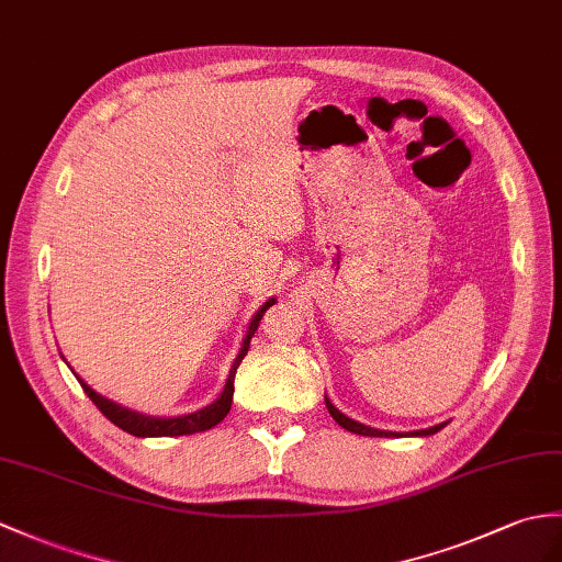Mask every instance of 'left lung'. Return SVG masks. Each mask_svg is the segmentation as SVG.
<instances>
[{
	"mask_svg": "<svg viewBox=\"0 0 562 562\" xmlns=\"http://www.w3.org/2000/svg\"><path fill=\"white\" fill-rule=\"evenodd\" d=\"M325 407H328V412H330V416L333 419L340 424L342 428H347V430H351V434H359V436H375V438H390V436H397V434H393V430H378V428H371V426H363V424H359V422H355V419H349L347 414H342L340 409L335 407V404L325 397ZM446 426V424H438V426H430V428H424V430H414L412 436H434V434H438V430Z\"/></svg>",
	"mask_w": 562,
	"mask_h": 562,
	"instance_id": "obj_1",
	"label": "left lung"
}]
</instances>
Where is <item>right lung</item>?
Listing matches in <instances>:
<instances>
[{
	"instance_id": "obj_1",
	"label": "right lung",
	"mask_w": 562,
	"mask_h": 562,
	"mask_svg": "<svg viewBox=\"0 0 562 562\" xmlns=\"http://www.w3.org/2000/svg\"><path fill=\"white\" fill-rule=\"evenodd\" d=\"M276 304V299H268V302L260 306L256 311V316L251 318L249 323V330H246L244 335V342H241V349L237 359H234L232 369H229V375H227V383H225V390H222V395L213 402L207 404V407L199 409V412H191V414H184V416H169V419H162V416H146V414H138V412H132L122 407V404H116L108 397H102L100 393H95L93 387H90L81 375L74 373L78 378V383H81L83 393L93 400L95 407L108 416V419L120 426L122 430H126V434H132L136 438H160V436H191V434H201V430H207L217 426L222 419H225L229 407H232V395H234V373H237L241 359L246 357V351H249V345H251V337L254 333L258 330V323L260 318H263V313ZM74 371V369H71Z\"/></svg>"
}]
</instances>
